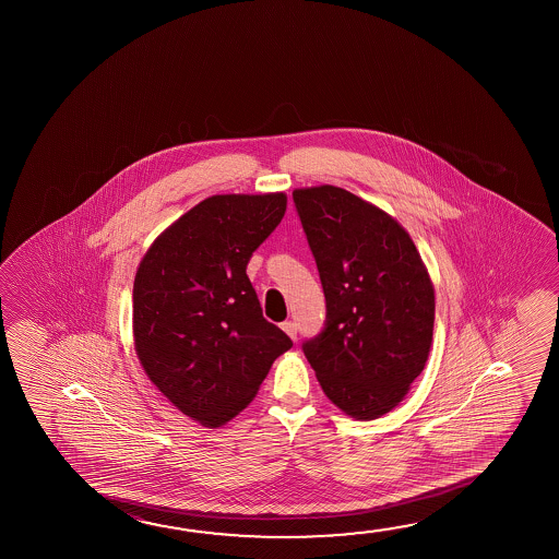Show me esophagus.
I'll use <instances>...</instances> for the list:
<instances>
[{"mask_svg": "<svg viewBox=\"0 0 559 559\" xmlns=\"http://www.w3.org/2000/svg\"><path fill=\"white\" fill-rule=\"evenodd\" d=\"M281 328H283L284 333H286L288 337L296 341V335H298V325H296L294 321H284V323H281Z\"/></svg>", "mask_w": 559, "mask_h": 559, "instance_id": "obj_1", "label": "esophagus"}]
</instances>
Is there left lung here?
Returning a JSON list of instances; mask_svg holds the SVG:
<instances>
[{"label":"left lung","instance_id":"1","mask_svg":"<svg viewBox=\"0 0 559 559\" xmlns=\"http://www.w3.org/2000/svg\"><path fill=\"white\" fill-rule=\"evenodd\" d=\"M320 271L328 318L304 343L321 390L360 421L392 412L429 358L435 288L409 234L333 185L293 192Z\"/></svg>","mask_w":559,"mask_h":559}]
</instances>
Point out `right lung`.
Listing matches in <instances>:
<instances>
[{
  "mask_svg": "<svg viewBox=\"0 0 559 559\" xmlns=\"http://www.w3.org/2000/svg\"><path fill=\"white\" fill-rule=\"evenodd\" d=\"M286 212L284 192L214 194L164 229L132 293L138 360L179 412L222 427L293 341L263 318L249 259Z\"/></svg>",
  "mask_w": 559,
  "mask_h": 559,
  "instance_id": "1",
  "label": "right lung"
}]
</instances>
